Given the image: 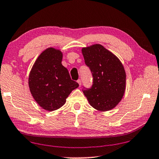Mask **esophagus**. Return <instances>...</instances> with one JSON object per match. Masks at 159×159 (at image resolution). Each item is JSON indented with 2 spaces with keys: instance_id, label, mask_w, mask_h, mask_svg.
Segmentation results:
<instances>
[{
  "instance_id": "34e87169",
  "label": "esophagus",
  "mask_w": 159,
  "mask_h": 159,
  "mask_svg": "<svg viewBox=\"0 0 159 159\" xmlns=\"http://www.w3.org/2000/svg\"><path fill=\"white\" fill-rule=\"evenodd\" d=\"M77 83H78V84H79L80 87V86H81V84H82V80H80V79H79V80H77Z\"/></svg>"
}]
</instances>
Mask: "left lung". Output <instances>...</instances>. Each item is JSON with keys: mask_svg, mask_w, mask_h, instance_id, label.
<instances>
[{"mask_svg": "<svg viewBox=\"0 0 159 159\" xmlns=\"http://www.w3.org/2000/svg\"><path fill=\"white\" fill-rule=\"evenodd\" d=\"M82 52L93 77V84L90 88L83 87V93L94 109L110 110L119 104L125 92L123 65L116 56L99 44L83 48Z\"/></svg>", "mask_w": 159, "mask_h": 159, "instance_id": "left-lung-1", "label": "left lung"}]
</instances>
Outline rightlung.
<instances>
[{"label":"right lung","instance_id":"right-lung-1","mask_svg":"<svg viewBox=\"0 0 159 159\" xmlns=\"http://www.w3.org/2000/svg\"><path fill=\"white\" fill-rule=\"evenodd\" d=\"M62 53L49 48L36 60L29 75V87L33 98L43 109L54 111L65 104L73 89L79 87L62 65Z\"/></svg>","mask_w":159,"mask_h":159}]
</instances>
